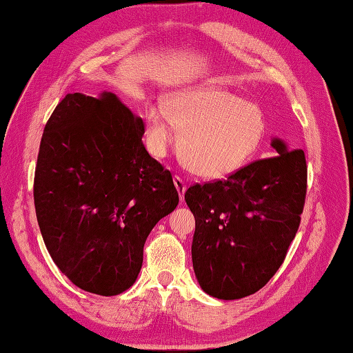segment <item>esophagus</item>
<instances>
[{"label":"esophagus","instance_id":"1","mask_svg":"<svg viewBox=\"0 0 353 353\" xmlns=\"http://www.w3.org/2000/svg\"><path fill=\"white\" fill-rule=\"evenodd\" d=\"M174 183H175V188L178 190V194H179V198H181V201H183V199H184V192H185V189H188V185H185L184 179L179 178V176H174Z\"/></svg>","mask_w":353,"mask_h":353}]
</instances>
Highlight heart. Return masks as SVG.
I'll return each mask as SVG.
<instances>
[{
	"instance_id": "b5f03b06",
	"label": "heart",
	"mask_w": 353,
	"mask_h": 353,
	"mask_svg": "<svg viewBox=\"0 0 353 353\" xmlns=\"http://www.w3.org/2000/svg\"><path fill=\"white\" fill-rule=\"evenodd\" d=\"M181 132L179 150L194 174L218 179L244 168L259 149L265 121L258 105L224 89H194L172 97L165 110L145 112L150 154L161 158Z\"/></svg>"
}]
</instances>
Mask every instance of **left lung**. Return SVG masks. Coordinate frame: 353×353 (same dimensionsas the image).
I'll return each mask as SVG.
<instances>
[{
  "label": "left lung",
  "instance_id": "left-lung-1",
  "mask_svg": "<svg viewBox=\"0 0 353 353\" xmlns=\"http://www.w3.org/2000/svg\"><path fill=\"white\" fill-rule=\"evenodd\" d=\"M278 155L228 179L195 184L184 199L195 216L192 263L201 289L219 300L255 294L283 264L300 228L307 190L304 152L272 139Z\"/></svg>",
  "mask_w": 353,
  "mask_h": 353
}]
</instances>
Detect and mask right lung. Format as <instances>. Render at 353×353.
I'll return each instance as SVG.
<instances>
[{
	"mask_svg": "<svg viewBox=\"0 0 353 353\" xmlns=\"http://www.w3.org/2000/svg\"><path fill=\"white\" fill-rule=\"evenodd\" d=\"M143 135V119L110 92L68 94L44 128L38 225L53 263L90 294L114 296L135 283L150 230L179 201Z\"/></svg>",
	"mask_w": 353,
	"mask_h": 353,
	"instance_id": "obj_1",
	"label": "right lung"
}]
</instances>
